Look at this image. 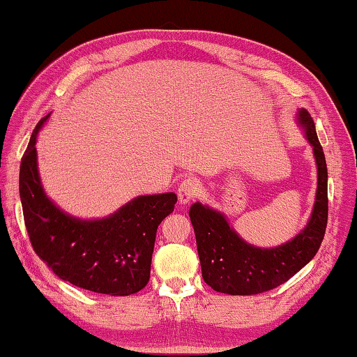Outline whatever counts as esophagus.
I'll list each match as a JSON object with an SVG mask.
<instances>
[{
    "instance_id": "obj_1",
    "label": "esophagus",
    "mask_w": 357,
    "mask_h": 357,
    "mask_svg": "<svg viewBox=\"0 0 357 357\" xmlns=\"http://www.w3.org/2000/svg\"><path fill=\"white\" fill-rule=\"evenodd\" d=\"M198 193V184L193 179H185L178 187V200L181 204L190 203Z\"/></svg>"
}]
</instances>
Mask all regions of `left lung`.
Wrapping results in <instances>:
<instances>
[{"mask_svg": "<svg viewBox=\"0 0 357 357\" xmlns=\"http://www.w3.org/2000/svg\"><path fill=\"white\" fill-rule=\"evenodd\" d=\"M296 121L313 149L318 183L309 222L294 238L275 247L253 245L234 231L220 211L200 202L190 206L203 280L215 291L233 296L269 291L299 273L321 245L328 225V167L310 113L299 108Z\"/></svg>", "mask_w": 357, "mask_h": 357, "instance_id": "obj_1", "label": "left lung"}]
</instances>
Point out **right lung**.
I'll use <instances>...</instances> for the list:
<instances>
[{
  "label": "right lung",
  "instance_id": "1",
  "mask_svg": "<svg viewBox=\"0 0 357 357\" xmlns=\"http://www.w3.org/2000/svg\"><path fill=\"white\" fill-rule=\"evenodd\" d=\"M39 121L20 164V200L34 252L59 279L89 291L129 296L146 287L157 227L173 213L176 193L140 195L102 219H80L47 195L38 168Z\"/></svg>",
  "mask_w": 357,
  "mask_h": 357
}]
</instances>
